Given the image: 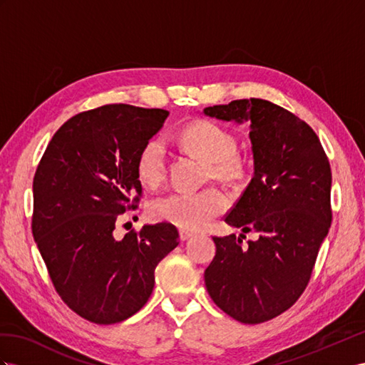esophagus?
<instances>
[{"label":"esophagus","mask_w":365,"mask_h":365,"mask_svg":"<svg viewBox=\"0 0 365 365\" xmlns=\"http://www.w3.org/2000/svg\"><path fill=\"white\" fill-rule=\"evenodd\" d=\"M194 235H195V232L191 231V230H183V228H180V239H182V240L190 239V237H192Z\"/></svg>","instance_id":"obj_1"}]
</instances>
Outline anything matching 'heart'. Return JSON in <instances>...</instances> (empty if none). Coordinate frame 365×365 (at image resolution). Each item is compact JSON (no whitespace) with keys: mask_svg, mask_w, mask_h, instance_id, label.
Returning <instances> with one entry per match:
<instances>
[{"mask_svg":"<svg viewBox=\"0 0 365 365\" xmlns=\"http://www.w3.org/2000/svg\"><path fill=\"white\" fill-rule=\"evenodd\" d=\"M182 143L192 154L211 163V173L222 180H237L244 174V162L236 154V140L227 129L208 120L194 121L180 134ZM166 173V151L160 138H153L140 149L135 174L145 188L162 183ZM227 195L216 188L199 192H179L158 197L149 205V216L183 230H199L227 210Z\"/></svg>","mask_w":365,"mask_h":365,"instance_id":"obj_1","label":"heart"}]
</instances>
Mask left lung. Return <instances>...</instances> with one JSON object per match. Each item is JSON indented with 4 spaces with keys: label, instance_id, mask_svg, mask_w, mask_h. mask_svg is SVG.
I'll list each match as a JSON object with an SVG mask.
<instances>
[{
    "label": "left lung",
    "instance_id": "8db88e82",
    "mask_svg": "<svg viewBox=\"0 0 365 365\" xmlns=\"http://www.w3.org/2000/svg\"><path fill=\"white\" fill-rule=\"evenodd\" d=\"M203 114L248 121L255 175L225 222L244 235L212 237L216 256L205 285L220 310L244 324L273 319L292 307L312 277L331 225V170L314 130L262 98L235 100Z\"/></svg>",
    "mask_w": 365,
    "mask_h": 365
}]
</instances>
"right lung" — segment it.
Returning a JSON list of instances; mask_svg holds the SVG:
<instances>
[{"label":"right lung","mask_w":365,"mask_h":365,"mask_svg":"<svg viewBox=\"0 0 365 365\" xmlns=\"http://www.w3.org/2000/svg\"><path fill=\"white\" fill-rule=\"evenodd\" d=\"M170 112L106 105L73 115L53 134L34 177L32 235L57 293L93 324H117L142 308L158 262L179 245L160 222L114 237L137 207L140 149Z\"/></svg>","instance_id":"obj_1"}]
</instances>
